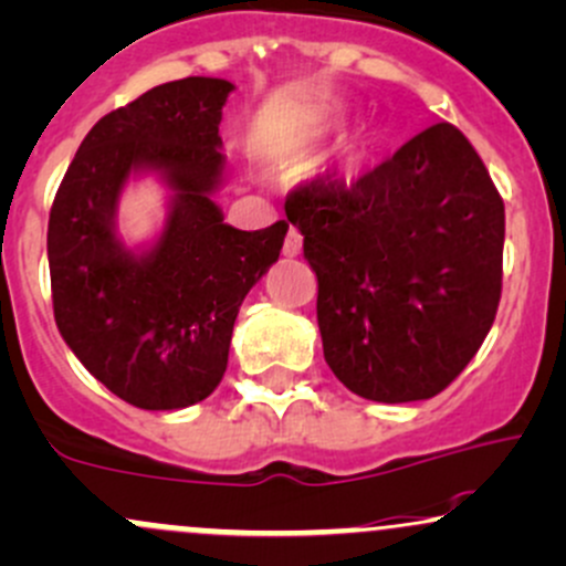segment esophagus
I'll use <instances>...</instances> for the list:
<instances>
[{"label":"esophagus","mask_w":566,"mask_h":566,"mask_svg":"<svg viewBox=\"0 0 566 566\" xmlns=\"http://www.w3.org/2000/svg\"><path fill=\"white\" fill-rule=\"evenodd\" d=\"M301 250H303V235L295 231V228H290V233H287V239H284V258H297V254H301Z\"/></svg>","instance_id":"1"}]
</instances>
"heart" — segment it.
<instances>
[{
  "instance_id": "heart-1",
  "label": "heart",
  "mask_w": 566,
  "mask_h": 566,
  "mask_svg": "<svg viewBox=\"0 0 566 566\" xmlns=\"http://www.w3.org/2000/svg\"><path fill=\"white\" fill-rule=\"evenodd\" d=\"M340 115L335 112H325V115H316L312 120H301V126H295L293 132L284 136H263L258 139V153L260 158L271 160V164H293V160L303 158L314 145H319L325 136L335 134L340 128Z\"/></svg>"
}]
</instances>
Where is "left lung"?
<instances>
[{
    "instance_id": "1",
    "label": "left lung",
    "mask_w": 566,
    "mask_h": 566,
    "mask_svg": "<svg viewBox=\"0 0 566 566\" xmlns=\"http://www.w3.org/2000/svg\"><path fill=\"white\" fill-rule=\"evenodd\" d=\"M284 212L338 381L376 402L443 392L492 331L505 244V203L462 132L427 128L352 188L316 177Z\"/></svg>"
}]
</instances>
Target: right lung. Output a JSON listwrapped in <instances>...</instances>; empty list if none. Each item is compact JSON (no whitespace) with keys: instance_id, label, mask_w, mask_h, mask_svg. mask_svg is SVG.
<instances>
[{"instance_id":"right-lung-1","label":"right lung","mask_w":566,"mask_h":566,"mask_svg":"<svg viewBox=\"0 0 566 566\" xmlns=\"http://www.w3.org/2000/svg\"><path fill=\"white\" fill-rule=\"evenodd\" d=\"M233 91L220 77H185L142 93L91 128L55 192V325L91 376L145 411H179L214 392L239 306L279 260L290 228L222 222L220 120ZM147 172L170 190L167 220L155 240L128 248L116 207Z\"/></svg>"}]
</instances>
